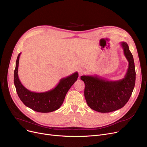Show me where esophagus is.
Here are the masks:
<instances>
[{
  "instance_id": "1",
  "label": "esophagus",
  "mask_w": 147,
  "mask_h": 147,
  "mask_svg": "<svg viewBox=\"0 0 147 147\" xmlns=\"http://www.w3.org/2000/svg\"><path fill=\"white\" fill-rule=\"evenodd\" d=\"M85 73V69H83V68H80L79 70V73L80 75H82L83 74H84Z\"/></svg>"
}]
</instances>
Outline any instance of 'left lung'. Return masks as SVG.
Wrapping results in <instances>:
<instances>
[{
    "label": "left lung",
    "mask_w": 147,
    "mask_h": 147,
    "mask_svg": "<svg viewBox=\"0 0 147 147\" xmlns=\"http://www.w3.org/2000/svg\"><path fill=\"white\" fill-rule=\"evenodd\" d=\"M124 55L129 62L124 78L108 80L98 76H82L85 84L84 97L91 109L100 113H110L121 109L128 102L134 90L136 72L134 57L126 42H120Z\"/></svg>",
    "instance_id": "8db88e82"
}]
</instances>
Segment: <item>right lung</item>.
I'll return each instance as SVG.
<instances>
[{
  "label": "right lung",
  "mask_w": 147,
  "mask_h": 147,
  "mask_svg": "<svg viewBox=\"0 0 147 147\" xmlns=\"http://www.w3.org/2000/svg\"><path fill=\"white\" fill-rule=\"evenodd\" d=\"M21 53L17 57L14 70V84L17 94L26 106L40 113H50L59 109L65 95L74 83L78 80L79 74L75 72L61 79L57 85L51 90L44 92L29 90L22 85L18 78V65Z\"/></svg>",
  "instance_id": "obj_1"
}]
</instances>
